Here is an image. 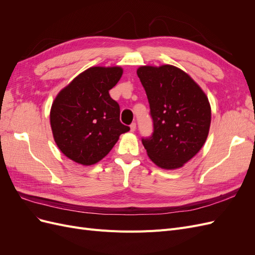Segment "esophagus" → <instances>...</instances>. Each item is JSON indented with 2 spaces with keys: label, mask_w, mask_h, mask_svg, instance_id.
<instances>
[{
  "label": "esophagus",
  "mask_w": 255,
  "mask_h": 255,
  "mask_svg": "<svg viewBox=\"0 0 255 255\" xmlns=\"http://www.w3.org/2000/svg\"><path fill=\"white\" fill-rule=\"evenodd\" d=\"M129 128H130V132H132V133H133V132H135V130H136V123H135V122H133L132 125L129 126Z\"/></svg>",
  "instance_id": "1"
}]
</instances>
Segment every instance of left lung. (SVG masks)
Instances as JSON below:
<instances>
[{
	"label": "left lung",
	"mask_w": 255,
	"mask_h": 255,
	"mask_svg": "<svg viewBox=\"0 0 255 255\" xmlns=\"http://www.w3.org/2000/svg\"><path fill=\"white\" fill-rule=\"evenodd\" d=\"M137 75L153 120L152 136L142 138L146 154L160 168H181L205 143L212 118L208 99L186 72L171 65L141 66Z\"/></svg>",
	"instance_id": "1"
}]
</instances>
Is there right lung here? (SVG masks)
<instances>
[{"instance_id": "add662e5", "label": "right lung", "mask_w": 255, "mask_h": 255, "mask_svg": "<svg viewBox=\"0 0 255 255\" xmlns=\"http://www.w3.org/2000/svg\"><path fill=\"white\" fill-rule=\"evenodd\" d=\"M121 67H91L61 89L52 104L50 122L58 149L84 166L104 158L129 130L120 122L119 104L110 90L119 82Z\"/></svg>"}]
</instances>
